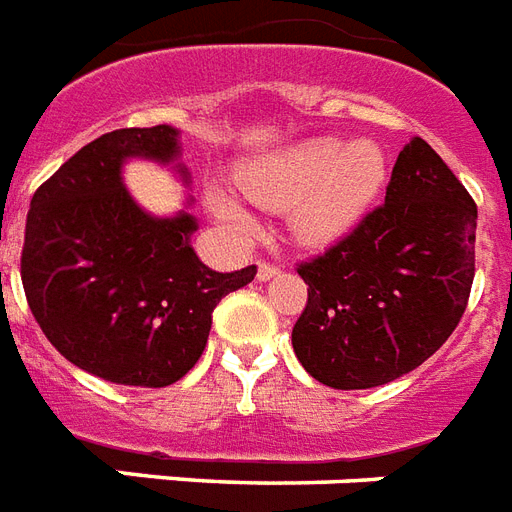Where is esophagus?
Wrapping results in <instances>:
<instances>
[{"instance_id":"esophagus-1","label":"esophagus","mask_w":512,"mask_h":512,"mask_svg":"<svg viewBox=\"0 0 512 512\" xmlns=\"http://www.w3.org/2000/svg\"><path fill=\"white\" fill-rule=\"evenodd\" d=\"M277 272H280V269H277L275 264H269V261H259V272H256V280L267 282V280H272Z\"/></svg>"}]
</instances>
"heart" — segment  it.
Listing matches in <instances>:
<instances>
[{
  "label": "heart",
  "mask_w": 512,
  "mask_h": 512,
  "mask_svg": "<svg viewBox=\"0 0 512 512\" xmlns=\"http://www.w3.org/2000/svg\"><path fill=\"white\" fill-rule=\"evenodd\" d=\"M386 182L388 158L378 142L338 137L306 140L237 169L245 198L267 211H288L290 235L309 248H325L349 235ZM206 200L232 237L245 240L256 232V216L237 195L208 187Z\"/></svg>",
  "instance_id": "obj_1"
}]
</instances>
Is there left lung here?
Wrapping results in <instances>:
<instances>
[{
  "mask_svg": "<svg viewBox=\"0 0 512 512\" xmlns=\"http://www.w3.org/2000/svg\"><path fill=\"white\" fill-rule=\"evenodd\" d=\"M476 203L439 153L412 137L386 203L298 267L309 301L293 351L314 380L354 391L402 378L441 349L476 275Z\"/></svg>",
  "mask_w": 512,
  "mask_h": 512,
  "instance_id": "left-lung-1",
  "label": "left lung"
}]
</instances>
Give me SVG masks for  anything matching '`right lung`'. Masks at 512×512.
I'll return each instance as SVG.
<instances>
[{
  "mask_svg": "<svg viewBox=\"0 0 512 512\" xmlns=\"http://www.w3.org/2000/svg\"><path fill=\"white\" fill-rule=\"evenodd\" d=\"M174 126L116 129L84 145L31 198L20 277L49 343L121 386L163 388L195 367L211 314L256 267L214 272L192 251L198 219L153 216L126 190L132 158L190 174ZM192 203V198L187 200Z\"/></svg>",
  "mask_w": 512,
  "mask_h": 512,
  "instance_id": "add662e5",
  "label": "right lung"
}]
</instances>
